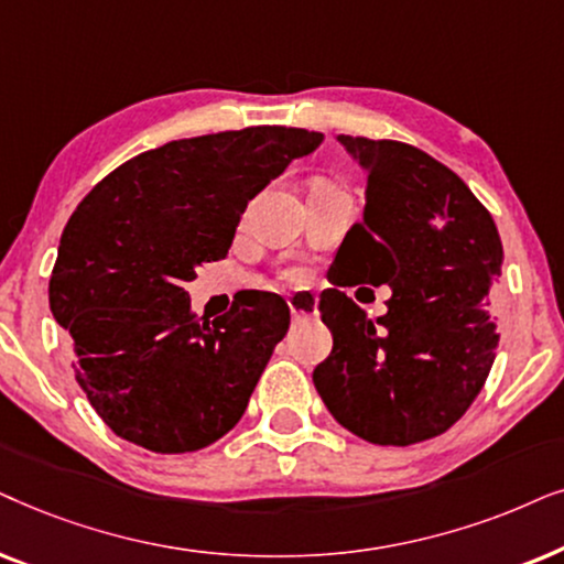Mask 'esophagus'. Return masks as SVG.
Instances as JSON below:
<instances>
[{
  "mask_svg": "<svg viewBox=\"0 0 564 564\" xmlns=\"http://www.w3.org/2000/svg\"><path fill=\"white\" fill-rule=\"evenodd\" d=\"M289 310L291 317L302 319V317H314L317 314V296L310 294V291H299V294L289 296Z\"/></svg>",
  "mask_w": 564,
  "mask_h": 564,
  "instance_id": "1",
  "label": "esophagus"
}]
</instances>
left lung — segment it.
Returning <instances> with one entry per match:
<instances>
[{
  "instance_id": "1",
  "label": "left lung",
  "mask_w": 564,
  "mask_h": 564,
  "mask_svg": "<svg viewBox=\"0 0 564 564\" xmlns=\"http://www.w3.org/2000/svg\"><path fill=\"white\" fill-rule=\"evenodd\" d=\"M337 141L366 172V206L333 268L356 283H387L392 299L369 319L345 291H322L333 352L312 379L358 438L420 444L469 410L492 369L498 322L487 296L502 245L490 212L431 154L389 139Z\"/></svg>"
}]
</instances>
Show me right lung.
<instances>
[{"label":"right lung","mask_w":564,"mask_h":564,"mask_svg":"<svg viewBox=\"0 0 564 564\" xmlns=\"http://www.w3.org/2000/svg\"><path fill=\"white\" fill-rule=\"evenodd\" d=\"M322 133L252 126L170 141L89 191L66 221L48 302L105 425L156 454L198 452L239 423L291 312L245 294L214 322L185 283L227 258L239 216Z\"/></svg>","instance_id":"obj_1"}]
</instances>
